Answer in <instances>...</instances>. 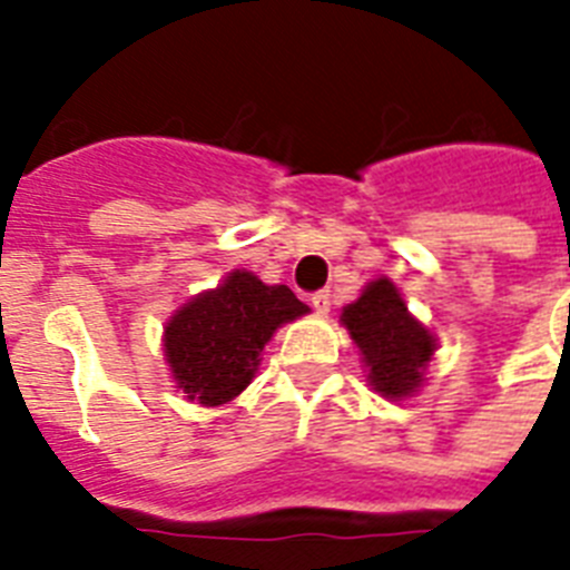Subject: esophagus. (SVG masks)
Segmentation results:
<instances>
[{
	"label": "esophagus",
	"mask_w": 570,
	"mask_h": 570,
	"mask_svg": "<svg viewBox=\"0 0 570 570\" xmlns=\"http://www.w3.org/2000/svg\"><path fill=\"white\" fill-rule=\"evenodd\" d=\"M311 304H313V311L320 313V316H325V313L331 311V293H313Z\"/></svg>",
	"instance_id": "34e87169"
}]
</instances>
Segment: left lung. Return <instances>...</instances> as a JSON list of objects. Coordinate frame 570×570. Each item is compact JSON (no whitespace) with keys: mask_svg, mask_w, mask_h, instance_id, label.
Segmentation results:
<instances>
[{"mask_svg":"<svg viewBox=\"0 0 570 570\" xmlns=\"http://www.w3.org/2000/svg\"><path fill=\"white\" fill-rule=\"evenodd\" d=\"M340 325L361 352L366 381L390 402L411 399L425 384L438 337L407 311L390 277H375L340 313Z\"/></svg>","mask_w":570,"mask_h":570,"instance_id":"1","label":"left lung"}]
</instances>
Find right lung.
Listing matches in <instances>:
<instances>
[{
	"mask_svg": "<svg viewBox=\"0 0 570 570\" xmlns=\"http://www.w3.org/2000/svg\"><path fill=\"white\" fill-rule=\"evenodd\" d=\"M311 307L284 284H263L233 268L171 313L163 331L165 364L183 396L204 407L227 405L248 387L275 331Z\"/></svg>",
	"mask_w": 570,
	"mask_h": 570,
	"instance_id": "1",
	"label": "right lung"
}]
</instances>
